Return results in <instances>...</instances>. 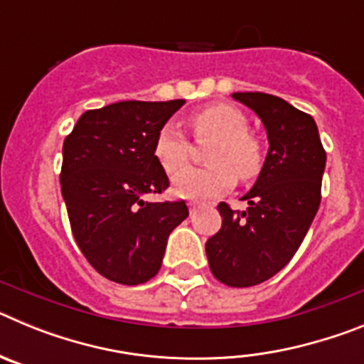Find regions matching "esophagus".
Listing matches in <instances>:
<instances>
[{
  "label": "esophagus",
  "instance_id": "1",
  "mask_svg": "<svg viewBox=\"0 0 364 364\" xmlns=\"http://www.w3.org/2000/svg\"><path fill=\"white\" fill-rule=\"evenodd\" d=\"M188 205H189V211H191V213H193V211H197V210H198V202L191 200Z\"/></svg>",
  "mask_w": 364,
  "mask_h": 364
}]
</instances>
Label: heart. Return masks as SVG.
Wrapping results in <instances>:
<instances>
[{"instance_id":"1","label":"heart","mask_w":364,"mask_h":364,"mask_svg":"<svg viewBox=\"0 0 364 364\" xmlns=\"http://www.w3.org/2000/svg\"><path fill=\"white\" fill-rule=\"evenodd\" d=\"M188 124L197 140H213L205 154L208 167L184 169L191 156V144L173 124H166L156 133L153 153L167 175L173 178V189L178 197L211 198L228 191L235 176L242 182L255 178L262 169V146L250 133V120L240 109L228 104H211L191 112Z\"/></svg>"}]
</instances>
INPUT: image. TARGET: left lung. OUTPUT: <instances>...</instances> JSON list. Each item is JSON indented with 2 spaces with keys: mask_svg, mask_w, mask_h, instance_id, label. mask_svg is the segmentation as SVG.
Wrapping results in <instances>:
<instances>
[{
  "mask_svg": "<svg viewBox=\"0 0 364 364\" xmlns=\"http://www.w3.org/2000/svg\"><path fill=\"white\" fill-rule=\"evenodd\" d=\"M257 112L268 133V156L255 186L244 195L250 208L217 205L222 226L205 242L213 277L247 288L281 272L304 240L321 204L326 151L314 118L279 96L233 92Z\"/></svg>",
  "mask_w": 364,
  "mask_h": 364,
  "instance_id": "8db88e82",
  "label": "left lung"
}]
</instances>
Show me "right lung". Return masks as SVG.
I'll return each instance as SVG.
<instances>
[{"mask_svg": "<svg viewBox=\"0 0 364 364\" xmlns=\"http://www.w3.org/2000/svg\"><path fill=\"white\" fill-rule=\"evenodd\" d=\"M184 100H127L85 111L63 140L60 173L74 240L89 264L118 284L159 273L167 237L189 215L186 202H144L169 178L153 153L156 133Z\"/></svg>", "mask_w": 364, "mask_h": 364, "instance_id": "right-lung-1", "label": "right lung"}]
</instances>
